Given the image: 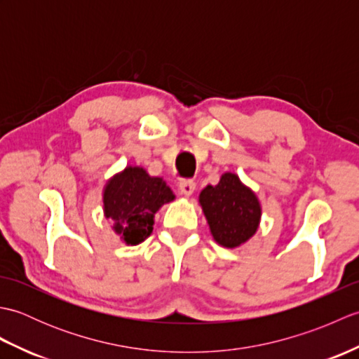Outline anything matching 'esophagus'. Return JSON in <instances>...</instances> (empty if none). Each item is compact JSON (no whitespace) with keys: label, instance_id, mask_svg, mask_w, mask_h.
<instances>
[{"label":"esophagus","instance_id":"1","mask_svg":"<svg viewBox=\"0 0 359 359\" xmlns=\"http://www.w3.org/2000/svg\"><path fill=\"white\" fill-rule=\"evenodd\" d=\"M179 189H180L182 194L191 196L194 193V189H196V184L191 180H184V182H180V184H179Z\"/></svg>","mask_w":359,"mask_h":359}]
</instances>
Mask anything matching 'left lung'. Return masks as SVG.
Wrapping results in <instances>:
<instances>
[{
    "label": "left lung",
    "instance_id": "left-lung-1",
    "mask_svg": "<svg viewBox=\"0 0 359 359\" xmlns=\"http://www.w3.org/2000/svg\"><path fill=\"white\" fill-rule=\"evenodd\" d=\"M199 203L212 239L225 248L241 247L253 238L261 224V202L234 172H224L217 185L205 187Z\"/></svg>",
    "mask_w": 359,
    "mask_h": 359
}]
</instances>
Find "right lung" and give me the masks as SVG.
Returning a JSON list of instances; mask_svg holds the SVG:
<instances>
[{"mask_svg":"<svg viewBox=\"0 0 359 359\" xmlns=\"http://www.w3.org/2000/svg\"><path fill=\"white\" fill-rule=\"evenodd\" d=\"M175 199L162 177L142 166H126L103 188V215L126 245H139L152 233L156 212Z\"/></svg>","mask_w":359,"mask_h":359,"instance_id":"obj_1","label":"right lung"}]
</instances>
